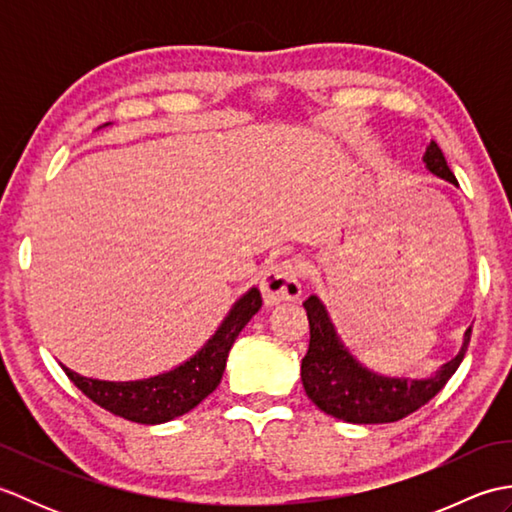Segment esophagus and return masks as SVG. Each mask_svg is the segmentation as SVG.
I'll return each mask as SVG.
<instances>
[{
  "mask_svg": "<svg viewBox=\"0 0 512 512\" xmlns=\"http://www.w3.org/2000/svg\"><path fill=\"white\" fill-rule=\"evenodd\" d=\"M262 295L266 306H275L281 301H295L301 297V270L299 264L286 259L277 262L262 277Z\"/></svg>",
  "mask_w": 512,
  "mask_h": 512,
  "instance_id": "obj_1",
  "label": "esophagus"
}]
</instances>
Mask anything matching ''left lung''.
<instances>
[{"label": "left lung", "mask_w": 512, "mask_h": 512, "mask_svg": "<svg viewBox=\"0 0 512 512\" xmlns=\"http://www.w3.org/2000/svg\"><path fill=\"white\" fill-rule=\"evenodd\" d=\"M424 162H427L431 173L458 184L436 140H431L427 147ZM303 308H306L310 321V345L301 361L303 389L314 405L328 416L354 424L398 422L427 405L449 383L471 343L469 328L462 352L451 358L440 369V374L433 378H387L369 372L361 363L354 361L336 336L328 312L317 297H308L303 301Z\"/></svg>", "instance_id": "left-lung-1"}]
</instances>
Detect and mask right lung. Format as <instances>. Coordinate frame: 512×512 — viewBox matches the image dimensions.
Listing matches in <instances>:
<instances>
[{
    "mask_svg": "<svg viewBox=\"0 0 512 512\" xmlns=\"http://www.w3.org/2000/svg\"><path fill=\"white\" fill-rule=\"evenodd\" d=\"M259 308H262V295H259L257 288H250L235 303L231 314L220 325V330L213 334V339H209V343L191 361L154 378L110 383V380L85 378L68 367H61L65 376L85 396L105 411L114 413V416L140 424L169 422L198 407L220 385L226 356L231 352L237 334L244 330V325L253 319V314Z\"/></svg>",
    "mask_w": 512,
    "mask_h": 512,
    "instance_id": "obj_1",
    "label": "right lung"
}]
</instances>
